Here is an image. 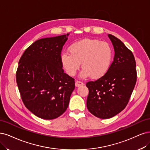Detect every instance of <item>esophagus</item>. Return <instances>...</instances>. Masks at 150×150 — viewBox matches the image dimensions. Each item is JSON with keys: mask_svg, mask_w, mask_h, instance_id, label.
Here are the masks:
<instances>
[{"mask_svg": "<svg viewBox=\"0 0 150 150\" xmlns=\"http://www.w3.org/2000/svg\"><path fill=\"white\" fill-rule=\"evenodd\" d=\"M82 85H83V83L82 81H75V86H76V87H79V86H80Z\"/></svg>", "mask_w": 150, "mask_h": 150, "instance_id": "1", "label": "esophagus"}]
</instances>
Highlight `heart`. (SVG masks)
Wrapping results in <instances>:
<instances>
[{"mask_svg":"<svg viewBox=\"0 0 150 150\" xmlns=\"http://www.w3.org/2000/svg\"><path fill=\"white\" fill-rule=\"evenodd\" d=\"M70 52L62 53L60 59L67 73L70 76L76 74L81 65L83 69L81 78L90 76L98 79L107 74L112 65L113 52L107 42L96 39L77 41L69 48Z\"/></svg>","mask_w":150,"mask_h":150,"instance_id":"obj_1","label":"heart"}]
</instances>
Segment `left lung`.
<instances>
[{"mask_svg":"<svg viewBox=\"0 0 150 150\" xmlns=\"http://www.w3.org/2000/svg\"><path fill=\"white\" fill-rule=\"evenodd\" d=\"M115 50L113 61L107 74L88 81L86 107L101 119L110 118L126 107L137 81L136 62L132 52L116 37L108 34Z\"/></svg>","mask_w":150,"mask_h":150,"instance_id":"8db88e82","label":"left lung"}]
</instances>
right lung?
I'll return each instance as SVG.
<instances>
[{"mask_svg": "<svg viewBox=\"0 0 150 150\" xmlns=\"http://www.w3.org/2000/svg\"><path fill=\"white\" fill-rule=\"evenodd\" d=\"M69 33L37 40L24 52L16 81L26 108L38 118H57L64 113L75 89L74 79L64 73L60 59Z\"/></svg>", "mask_w": 150, "mask_h": 150, "instance_id": "add662e5", "label": "right lung"}]
</instances>
